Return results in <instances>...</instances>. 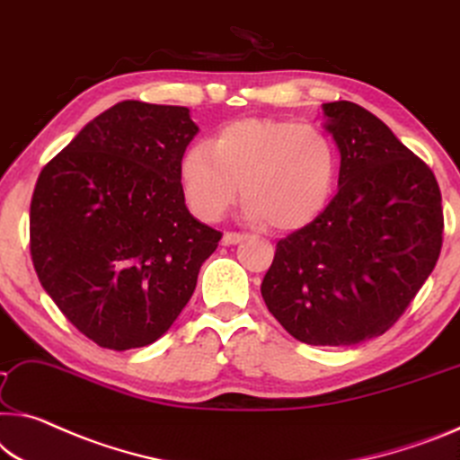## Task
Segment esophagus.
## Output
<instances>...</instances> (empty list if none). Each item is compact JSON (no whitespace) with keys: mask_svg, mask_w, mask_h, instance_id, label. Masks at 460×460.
<instances>
[{"mask_svg":"<svg viewBox=\"0 0 460 460\" xmlns=\"http://www.w3.org/2000/svg\"><path fill=\"white\" fill-rule=\"evenodd\" d=\"M246 236L244 234H240V232H224V236H222V243L224 244H238V243H243Z\"/></svg>","mask_w":460,"mask_h":460,"instance_id":"esophagus-1","label":"esophagus"}]
</instances>
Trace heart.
I'll return each mask as SVG.
<instances>
[{"instance_id": "b5f03b06", "label": "heart", "mask_w": 460, "mask_h": 460, "mask_svg": "<svg viewBox=\"0 0 460 460\" xmlns=\"http://www.w3.org/2000/svg\"><path fill=\"white\" fill-rule=\"evenodd\" d=\"M339 168L335 141L314 125L238 119L181 162L187 206L216 222L243 193L244 216L275 230L313 222L331 199Z\"/></svg>"}]
</instances>
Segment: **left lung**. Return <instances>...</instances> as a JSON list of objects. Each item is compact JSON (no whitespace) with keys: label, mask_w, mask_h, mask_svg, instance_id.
<instances>
[{"label":"left lung","mask_w":460,"mask_h":460,"mask_svg":"<svg viewBox=\"0 0 460 460\" xmlns=\"http://www.w3.org/2000/svg\"><path fill=\"white\" fill-rule=\"evenodd\" d=\"M341 154L339 190L281 238L261 294L289 335L356 345L386 333L434 271L442 195L426 162L356 102L323 104Z\"/></svg>","instance_id":"8db88e82"}]
</instances>
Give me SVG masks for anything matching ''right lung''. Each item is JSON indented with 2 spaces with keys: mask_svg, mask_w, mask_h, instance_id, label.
<instances>
[{
  "mask_svg": "<svg viewBox=\"0 0 460 460\" xmlns=\"http://www.w3.org/2000/svg\"><path fill=\"white\" fill-rule=\"evenodd\" d=\"M199 127L187 107L123 101L42 168L31 254L66 319L115 351L156 341L187 306L222 232L189 214L181 162Z\"/></svg>",
  "mask_w": 460,
  "mask_h": 460,
  "instance_id": "right-lung-1",
  "label": "right lung"
}]
</instances>
